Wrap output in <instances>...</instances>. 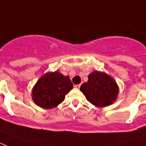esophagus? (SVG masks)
I'll use <instances>...</instances> for the list:
<instances>
[{
    "instance_id": "esophagus-1",
    "label": "esophagus",
    "mask_w": 146,
    "mask_h": 146,
    "mask_svg": "<svg viewBox=\"0 0 146 146\" xmlns=\"http://www.w3.org/2000/svg\"><path fill=\"white\" fill-rule=\"evenodd\" d=\"M80 86H81V85H80V84L75 85V86H74V88H76V89H80Z\"/></svg>"
}]
</instances>
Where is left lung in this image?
Segmentation results:
<instances>
[{
    "label": "left lung",
    "mask_w": 146,
    "mask_h": 146,
    "mask_svg": "<svg viewBox=\"0 0 146 146\" xmlns=\"http://www.w3.org/2000/svg\"><path fill=\"white\" fill-rule=\"evenodd\" d=\"M80 91L90 103L103 108L115 102L119 88L115 80L107 73L94 71L89 75L88 82L81 86Z\"/></svg>",
    "instance_id": "1"
}]
</instances>
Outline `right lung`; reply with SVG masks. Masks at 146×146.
I'll return each instance as SVG.
<instances>
[{
    "instance_id": "1",
    "label": "right lung",
    "mask_w": 146,
    "mask_h": 146,
    "mask_svg": "<svg viewBox=\"0 0 146 146\" xmlns=\"http://www.w3.org/2000/svg\"><path fill=\"white\" fill-rule=\"evenodd\" d=\"M73 87L69 76L57 71L49 72L42 76L33 87V102L42 108H53L64 102Z\"/></svg>"
}]
</instances>
